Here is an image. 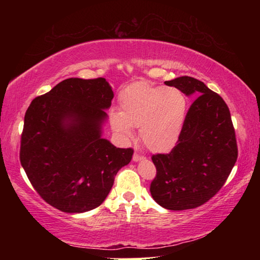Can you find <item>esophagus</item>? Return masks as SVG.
<instances>
[{"mask_svg":"<svg viewBox=\"0 0 260 260\" xmlns=\"http://www.w3.org/2000/svg\"><path fill=\"white\" fill-rule=\"evenodd\" d=\"M142 159H144L143 156L139 155L138 152H134V155H133V160L134 161H139V160H142Z\"/></svg>","mask_w":260,"mask_h":260,"instance_id":"34e87169","label":"esophagus"}]
</instances>
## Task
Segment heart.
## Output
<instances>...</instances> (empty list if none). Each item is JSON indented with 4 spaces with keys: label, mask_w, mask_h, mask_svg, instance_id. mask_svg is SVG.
Wrapping results in <instances>:
<instances>
[{
    "label": "heart",
    "mask_w": 260,
    "mask_h": 260,
    "mask_svg": "<svg viewBox=\"0 0 260 260\" xmlns=\"http://www.w3.org/2000/svg\"><path fill=\"white\" fill-rule=\"evenodd\" d=\"M188 109V100L177 87L153 86L140 81L121 90L119 112L110 122L114 132L131 138L133 127L151 151H167L177 144Z\"/></svg>",
    "instance_id": "heart-1"
}]
</instances>
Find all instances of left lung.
Returning a JSON list of instances; mask_svg holds the SVG:
<instances>
[{
    "label": "left lung",
    "instance_id": "1",
    "mask_svg": "<svg viewBox=\"0 0 260 260\" xmlns=\"http://www.w3.org/2000/svg\"><path fill=\"white\" fill-rule=\"evenodd\" d=\"M165 85L197 99L186 114L177 146L151 157L157 172L150 192L167 210L195 209L212 199L230 177L239 153L235 129L225 101L204 82L184 76Z\"/></svg>",
    "mask_w": 260,
    "mask_h": 260
}]
</instances>
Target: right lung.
I'll return each mask as SVG.
<instances>
[{
	"instance_id": "1",
	"label": "right lung",
	"mask_w": 260,
	"mask_h": 260,
	"mask_svg": "<svg viewBox=\"0 0 260 260\" xmlns=\"http://www.w3.org/2000/svg\"><path fill=\"white\" fill-rule=\"evenodd\" d=\"M104 78H70L35 98L25 113L19 158L29 182L57 210L81 213L107 199L114 177L133 156L101 138L111 105Z\"/></svg>"
}]
</instances>
